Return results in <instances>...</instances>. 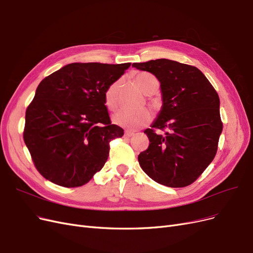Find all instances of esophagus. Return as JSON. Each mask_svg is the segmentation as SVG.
I'll return each mask as SVG.
<instances>
[{"label":"esophagus","mask_w":253,"mask_h":253,"mask_svg":"<svg viewBox=\"0 0 253 253\" xmlns=\"http://www.w3.org/2000/svg\"><path fill=\"white\" fill-rule=\"evenodd\" d=\"M134 134H135L134 131H131V130H126V131H125V135L128 136V137L132 136V135H134Z\"/></svg>","instance_id":"esophagus-1"}]
</instances>
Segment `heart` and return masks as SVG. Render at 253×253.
<instances>
[{"instance_id": "b5f03b06", "label": "heart", "mask_w": 253, "mask_h": 253, "mask_svg": "<svg viewBox=\"0 0 253 253\" xmlns=\"http://www.w3.org/2000/svg\"><path fill=\"white\" fill-rule=\"evenodd\" d=\"M135 83L143 92L150 95L154 88L158 87V81L153 76L147 72H142L135 75ZM121 86V81L112 82L106 88L104 92V103L108 109L112 110L118 106V93ZM112 121L116 125L128 129H138L147 125L151 121V114L148 109H136L131 110L123 108L115 112L112 116Z\"/></svg>"}]
</instances>
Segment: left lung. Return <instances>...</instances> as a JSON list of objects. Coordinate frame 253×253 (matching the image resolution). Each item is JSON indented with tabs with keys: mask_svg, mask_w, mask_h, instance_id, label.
Here are the masks:
<instances>
[{
	"mask_svg": "<svg viewBox=\"0 0 253 253\" xmlns=\"http://www.w3.org/2000/svg\"><path fill=\"white\" fill-rule=\"evenodd\" d=\"M132 67L154 75L163 99L151 128L144 131L150 144L139 153V166L157 183L170 188L190 185L217 153L223 128L218 93L193 65L162 58ZM155 128L167 131L156 134Z\"/></svg>",
	"mask_w": 253,
	"mask_h": 253,
	"instance_id": "left-lung-1",
	"label": "left lung"
}]
</instances>
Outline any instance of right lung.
<instances>
[{
    "mask_svg": "<svg viewBox=\"0 0 253 253\" xmlns=\"http://www.w3.org/2000/svg\"><path fill=\"white\" fill-rule=\"evenodd\" d=\"M130 65L70 63L40 83L26 110L24 141L45 179L76 188L104 167L109 142L124 134L110 123L104 92Z\"/></svg>",
    "mask_w": 253,
    "mask_h": 253,
    "instance_id": "add662e5",
    "label": "right lung"
}]
</instances>
